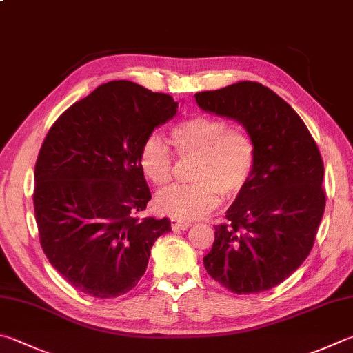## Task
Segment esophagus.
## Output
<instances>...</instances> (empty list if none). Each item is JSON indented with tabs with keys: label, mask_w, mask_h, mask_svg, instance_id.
I'll use <instances>...</instances> for the list:
<instances>
[{
	"label": "esophagus",
	"mask_w": 353,
	"mask_h": 353,
	"mask_svg": "<svg viewBox=\"0 0 353 353\" xmlns=\"http://www.w3.org/2000/svg\"><path fill=\"white\" fill-rule=\"evenodd\" d=\"M193 223L187 222V221H177V219H171V228L172 230H188Z\"/></svg>",
	"instance_id": "esophagus-1"
}]
</instances>
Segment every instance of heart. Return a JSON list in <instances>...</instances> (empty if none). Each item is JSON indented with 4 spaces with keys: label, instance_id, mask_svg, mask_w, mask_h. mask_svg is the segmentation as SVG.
I'll list each match as a JSON object with an SVG mask.
<instances>
[{
    "label": "heart",
    "instance_id": "b5f03b06",
    "mask_svg": "<svg viewBox=\"0 0 353 353\" xmlns=\"http://www.w3.org/2000/svg\"><path fill=\"white\" fill-rule=\"evenodd\" d=\"M181 157H196L193 183L172 185L157 194L156 205L174 219L193 221L210 213L225 197L239 196L253 179L258 162L256 143L243 128L230 126L214 115H194L171 130ZM139 166L157 187L174 174V156L162 137L150 134L139 151Z\"/></svg>",
    "mask_w": 353,
    "mask_h": 353
}]
</instances>
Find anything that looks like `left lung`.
<instances>
[{
	"label": "left lung",
	"instance_id": "left-lung-1",
	"mask_svg": "<svg viewBox=\"0 0 353 353\" xmlns=\"http://www.w3.org/2000/svg\"><path fill=\"white\" fill-rule=\"evenodd\" d=\"M199 108L233 119L253 137V179L214 227L205 270L238 294L270 290L303 264L325 208L324 163L304 121L272 89L239 81L196 94Z\"/></svg>",
	"mask_w": 353,
	"mask_h": 353
}]
</instances>
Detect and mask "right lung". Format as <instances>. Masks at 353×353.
<instances>
[{"label": "right lung", "instance_id": "add662e5", "mask_svg": "<svg viewBox=\"0 0 353 353\" xmlns=\"http://www.w3.org/2000/svg\"><path fill=\"white\" fill-rule=\"evenodd\" d=\"M168 94L105 83L50 126L35 163L40 243L68 283L94 298L136 287L168 217L140 219L151 191L139 166L143 140L177 112Z\"/></svg>", "mask_w": 353, "mask_h": 353}]
</instances>
